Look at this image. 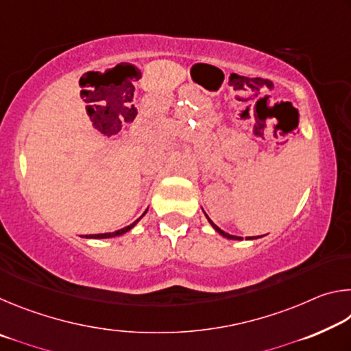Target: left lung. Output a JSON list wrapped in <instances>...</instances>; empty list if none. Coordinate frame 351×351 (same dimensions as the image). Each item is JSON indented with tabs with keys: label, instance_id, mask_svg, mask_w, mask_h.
<instances>
[{
	"label": "left lung",
	"instance_id": "8db88e82",
	"mask_svg": "<svg viewBox=\"0 0 351 351\" xmlns=\"http://www.w3.org/2000/svg\"><path fill=\"white\" fill-rule=\"evenodd\" d=\"M206 218H207V219H209V223L212 224V228H213V229H215V230H217V232H218L219 235H223V237H224V239H229V240H241V237H237V235H230V234H228V232H224V230H221V229H219L217 224H213V221H212V219H210L209 217H207V215H206ZM254 239H258V237H254ZM254 239H252V237H249V239H247V240H254Z\"/></svg>",
	"mask_w": 351,
	"mask_h": 351
}]
</instances>
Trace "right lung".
<instances>
[{
  "instance_id": "add662e5",
  "label": "right lung",
  "mask_w": 351,
  "mask_h": 351,
  "mask_svg": "<svg viewBox=\"0 0 351 351\" xmlns=\"http://www.w3.org/2000/svg\"><path fill=\"white\" fill-rule=\"evenodd\" d=\"M145 212H147V210H145ZM145 212L142 213V217L145 215ZM142 217H141V218H142ZM141 218H138V219H136L134 223H132V224H130V226H127V228H123V229H119V230H116V232H108V234H96V235H86V239H111V237H119V235H123V234H125V232H128V230H132V229L134 228V226H136V223H138Z\"/></svg>"
}]
</instances>
